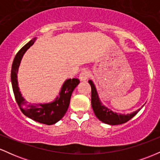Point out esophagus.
Wrapping results in <instances>:
<instances>
[{"label":"esophagus","instance_id":"34e87169","mask_svg":"<svg viewBox=\"0 0 160 160\" xmlns=\"http://www.w3.org/2000/svg\"><path fill=\"white\" fill-rule=\"evenodd\" d=\"M89 77V73L88 71H83L80 73V76H79V79L80 81H86L88 80Z\"/></svg>","mask_w":160,"mask_h":160}]
</instances>
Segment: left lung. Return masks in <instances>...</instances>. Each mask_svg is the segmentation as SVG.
<instances>
[{"instance_id":"8db88e82","label":"left lung","mask_w":160,"mask_h":160,"mask_svg":"<svg viewBox=\"0 0 160 160\" xmlns=\"http://www.w3.org/2000/svg\"><path fill=\"white\" fill-rule=\"evenodd\" d=\"M89 83L90 84L92 89L91 103L93 111H94L97 118L104 123L111 125V126L125 123L127 121L131 120L134 116L136 115L138 112L141 110V108H139L137 111L131 113H127V114H122V113L113 112L102 103L98 94V91H97L96 87H95V83L92 80H89Z\"/></svg>"}]
</instances>
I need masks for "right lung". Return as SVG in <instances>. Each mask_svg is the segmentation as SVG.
I'll return each instance as SVG.
<instances>
[{"mask_svg": "<svg viewBox=\"0 0 160 160\" xmlns=\"http://www.w3.org/2000/svg\"><path fill=\"white\" fill-rule=\"evenodd\" d=\"M36 38L26 43L18 52L14 58L11 69V82L15 98L22 112L28 118L40 123L52 125L59 121L65 114L69 107L70 99L73 91L78 85V79H68L64 82L59 94L54 101L49 103L33 104L25 101L19 90L17 80V73L21 60L25 52L34 44Z\"/></svg>", "mask_w": 160, "mask_h": 160, "instance_id": "1", "label": "right lung"}]
</instances>
